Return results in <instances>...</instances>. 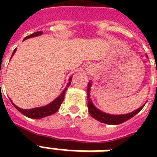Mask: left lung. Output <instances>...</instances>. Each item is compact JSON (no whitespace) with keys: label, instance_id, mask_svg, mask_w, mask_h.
I'll list each match as a JSON object with an SVG mask.
<instances>
[{"label":"left lung","instance_id":"8db88e82","mask_svg":"<svg viewBox=\"0 0 157 157\" xmlns=\"http://www.w3.org/2000/svg\"><path fill=\"white\" fill-rule=\"evenodd\" d=\"M91 87V81H90L88 83V87H87V99H88V109L90 114L93 118L96 119L97 121L100 122H103L105 124H121L123 122L126 121L129 119L132 118V117L135 116V115L143 109L144 106H142L141 107H139V109H137L136 111L131 112V113H129V114L125 115H118V116H116V115H109L107 114V113H104V112H102L101 111H99L98 109H97L93 105V103H91L90 100V90Z\"/></svg>","mask_w":157,"mask_h":157}]
</instances>
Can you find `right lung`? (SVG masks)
<instances>
[{
	"label": "right lung",
	"instance_id": "right-lung-1",
	"mask_svg": "<svg viewBox=\"0 0 157 157\" xmlns=\"http://www.w3.org/2000/svg\"><path fill=\"white\" fill-rule=\"evenodd\" d=\"M42 34V32H36V33L31 34V35L26 36L25 39H28V38L33 37V36H40ZM16 49L13 50V54L12 55H13V54L15 53ZM71 80V77L70 78V81ZM69 81L67 86L65 88L62 94L60 95L58 97V98L55 99L54 101H53L52 103H50V104L46 105L45 107H36V108H33V109H29V110H25V109H22V108H19L18 107H17L16 105H14L13 103V107H15L16 109L18 110V112H20L22 114H23L26 117H29V118H33V119H40V118H43V117H48V116H50V115L54 114L55 112H57V111L59 109V107L61 106L62 103L64 99V95H65V92L67 90V88L68 87L69 85L71 84V82Z\"/></svg>",
	"mask_w": 157,
	"mask_h": 157
}]
</instances>
